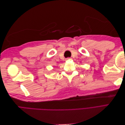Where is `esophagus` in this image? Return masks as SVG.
Wrapping results in <instances>:
<instances>
[{"label":"esophagus","mask_w":125,"mask_h":125,"mask_svg":"<svg viewBox=\"0 0 125 125\" xmlns=\"http://www.w3.org/2000/svg\"><path fill=\"white\" fill-rule=\"evenodd\" d=\"M70 59H71V58H66V60H70Z\"/></svg>","instance_id":"34e87169"}]
</instances>
